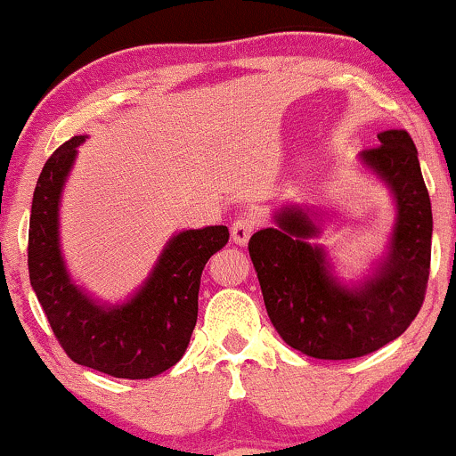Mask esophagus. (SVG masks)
Segmentation results:
<instances>
[{
  "label": "esophagus",
  "mask_w": 456,
  "mask_h": 456,
  "mask_svg": "<svg viewBox=\"0 0 456 456\" xmlns=\"http://www.w3.org/2000/svg\"><path fill=\"white\" fill-rule=\"evenodd\" d=\"M259 224V218L257 214L253 212H244L242 216H238L232 224V238L235 244H246L248 242V238L253 235L255 229H257Z\"/></svg>",
  "instance_id": "obj_1"
}]
</instances>
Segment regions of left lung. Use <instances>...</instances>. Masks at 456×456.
<instances>
[{"label":"left lung","mask_w":456,"mask_h":456,"mask_svg":"<svg viewBox=\"0 0 456 456\" xmlns=\"http://www.w3.org/2000/svg\"><path fill=\"white\" fill-rule=\"evenodd\" d=\"M360 154L396 203L388 253L358 285L330 270L308 210L285 206L276 227L253 233L248 253L272 326L289 347L319 360L360 358L399 338L425 300L431 268L433 214L418 150L407 130H384Z\"/></svg>","instance_id":"8db88e82"}]
</instances>
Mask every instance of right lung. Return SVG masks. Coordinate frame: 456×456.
Masks as SVG:
<instances>
[{
	"mask_svg": "<svg viewBox=\"0 0 456 456\" xmlns=\"http://www.w3.org/2000/svg\"><path fill=\"white\" fill-rule=\"evenodd\" d=\"M83 141L81 134L60 145L38 177L29 216V281L68 358L111 378L150 379L184 355L197 323L201 272L229 242V229L214 224L175 233L128 302H96L72 282L60 248L61 191Z\"/></svg>",
	"mask_w": 456,
	"mask_h": 456,
	"instance_id": "right-lung-1",
	"label": "right lung"
}]
</instances>
